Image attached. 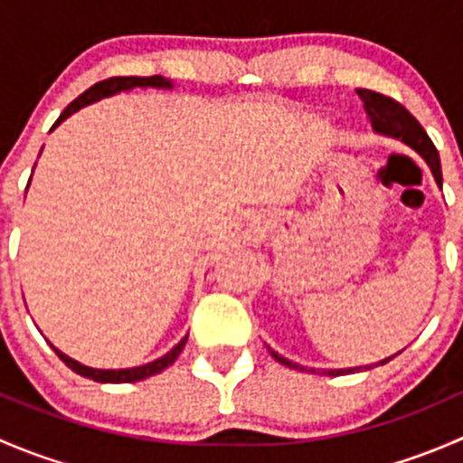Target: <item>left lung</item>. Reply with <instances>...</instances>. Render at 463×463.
Instances as JSON below:
<instances>
[{"instance_id":"left-lung-1","label":"left lung","mask_w":463,"mask_h":463,"mask_svg":"<svg viewBox=\"0 0 463 463\" xmlns=\"http://www.w3.org/2000/svg\"><path fill=\"white\" fill-rule=\"evenodd\" d=\"M358 96H361L363 105H365V111H367V116H370L374 132L383 134V137L399 138V141L410 145L414 152L421 154L423 161H426L428 167L432 170L434 181H437V185L441 188L443 181H441V163H439V152H437V147L432 145L430 137L426 134V129L419 125V120L414 118V116L410 114L403 105H401V102H396L394 98L383 96V93H376V91H370V89H358ZM269 352H270V356H273L278 363H282L284 367L305 372V367L298 365V363H291L288 358L279 356V354L273 352L270 347H269ZM392 358L394 356L381 361V365H385V363L392 361ZM358 370H361V367H349V370H322V374L340 376V374H352V372H358ZM365 370H372V367H365ZM311 372H316V370H311Z\"/></svg>"}]
</instances>
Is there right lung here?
Listing matches in <instances>:
<instances>
[{"mask_svg":"<svg viewBox=\"0 0 463 463\" xmlns=\"http://www.w3.org/2000/svg\"><path fill=\"white\" fill-rule=\"evenodd\" d=\"M134 87H156V89H172V82L165 80L163 76H149V78H138V76H123V78H107V80L102 82H96L93 87H89L85 93H80V96L76 98L73 102H69L67 107H64V111L60 114V118L55 120L53 128H51V132H53L55 128H58L62 120H67L69 116L76 114L78 109H82L85 105H91V102L100 100V98H107V96H114V93H120V91H129V89ZM31 184V181H29ZM29 188V185H26ZM185 343H188V335H185L184 340H181L176 347H172L170 352L165 354V356L156 358V361L147 363V365H141V367H128V370H93V367H87V365H80L78 361H73V358H69L67 354H62L60 349H55L53 345V352L58 354L60 361L64 363L67 367H71L76 374L85 376V378H91V381L96 383H137V381H143V378H149L154 374H158V372H163L165 367H170L172 363L179 358V354L184 352Z\"/></svg>","mask_w":463,"mask_h":463,"instance_id":"obj_1","label":"right lung"}]
</instances>
